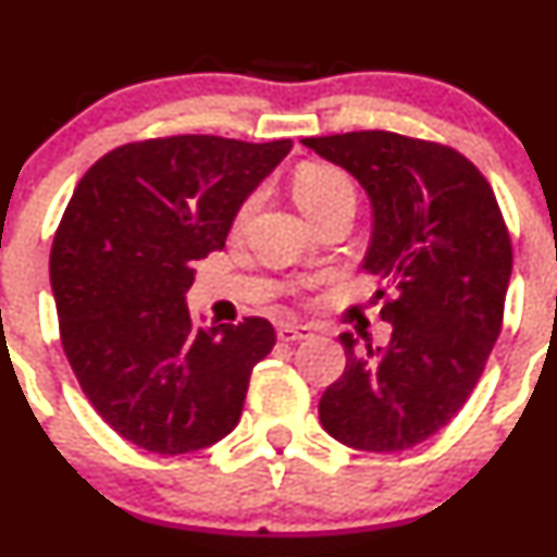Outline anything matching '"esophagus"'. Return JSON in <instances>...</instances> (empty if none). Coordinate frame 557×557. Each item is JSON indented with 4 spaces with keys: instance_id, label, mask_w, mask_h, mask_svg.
Instances as JSON below:
<instances>
[{
    "instance_id": "34e87169",
    "label": "esophagus",
    "mask_w": 557,
    "mask_h": 557,
    "mask_svg": "<svg viewBox=\"0 0 557 557\" xmlns=\"http://www.w3.org/2000/svg\"><path fill=\"white\" fill-rule=\"evenodd\" d=\"M312 329L310 325H299V323H285L277 329V339L280 342H301L310 339Z\"/></svg>"
}]
</instances>
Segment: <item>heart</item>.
<instances>
[{
	"mask_svg": "<svg viewBox=\"0 0 557 557\" xmlns=\"http://www.w3.org/2000/svg\"><path fill=\"white\" fill-rule=\"evenodd\" d=\"M294 196L305 215L314 221L334 207H356V185L339 166L331 164H305L294 177ZM256 207V196L245 201L239 210V221L250 215Z\"/></svg>",
	"mask_w": 557,
	"mask_h": 557,
	"instance_id": "obj_1",
	"label": "heart"
}]
</instances>
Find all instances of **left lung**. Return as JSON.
I'll return each instance as SVG.
<instances>
[{"label": "left lung", "instance_id": "obj_1", "mask_svg": "<svg viewBox=\"0 0 557 557\" xmlns=\"http://www.w3.org/2000/svg\"><path fill=\"white\" fill-rule=\"evenodd\" d=\"M301 145L367 190L363 269L393 290L380 310L393 329L385 347L339 334L347 363L320 398V423L356 450H407L458 414L498 339L512 274L502 210L480 170L447 145L393 132Z\"/></svg>", "mask_w": 557, "mask_h": 557}]
</instances>
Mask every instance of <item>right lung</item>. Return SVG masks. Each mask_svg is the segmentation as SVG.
I'll list each match as a JSON object with an SVG mask.
<instances>
[{"label": "right lung", "mask_w": 557, "mask_h": 557, "mask_svg": "<svg viewBox=\"0 0 557 557\" xmlns=\"http://www.w3.org/2000/svg\"><path fill=\"white\" fill-rule=\"evenodd\" d=\"M180 134L110 150L77 183L50 250L70 367L112 431L183 455L232 434L250 372L274 347L263 318L205 329L185 294L194 261L223 250L247 196L290 153Z\"/></svg>", "instance_id": "obj_1"}]
</instances>
